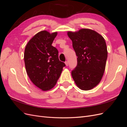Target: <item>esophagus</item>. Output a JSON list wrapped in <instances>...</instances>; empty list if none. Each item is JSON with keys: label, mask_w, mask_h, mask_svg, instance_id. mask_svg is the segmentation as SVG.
<instances>
[{"label": "esophagus", "mask_w": 127, "mask_h": 127, "mask_svg": "<svg viewBox=\"0 0 127 127\" xmlns=\"http://www.w3.org/2000/svg\"><path fill=\"white\" fill-rule=\"evenodd\" d=\"M64 63H65V64H66V66H68V61H66V62H65Z\"/></svg>", "instance_id": "34e87169"}]
</instances>
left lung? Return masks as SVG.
<instances>
[{
  "label": "left lung",
  "mask_w": 127,
  "mask_h": 127,
  "mask_svg": "<svg viewBox=\"0 0 127 127\" xmlns=\"http://www.w3.org/2000/svg\"><path fill=\"white\" fill-rule=\"evenodd\" d=\"M77 56V65L71 72L73 79L80 90L93 89L101 82L105 71L107 57L104 37L93 30L82 29L68 31Z\"/></svg>",
  "instance_id": "obj_1"
}]
</instances>
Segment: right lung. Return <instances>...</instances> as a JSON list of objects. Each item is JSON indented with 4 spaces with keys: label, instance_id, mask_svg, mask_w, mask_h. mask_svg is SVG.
Masks as SVG:
<instances>
[{
    "label": "right lung",
    "instance_id": "right-lung-1",
    "mask_svg": "<svg viewBox=\"0 0 127 127\" xmlns=\"http://www.w3.org/2000/svg\"><path fill=\"white\" fill-rule=\"evenodd\" d=\"M57 32L42 31L26 44L24 62L26 72L32 82L43 91L54 87L60 77L64 63L58 58V51L52 43Z\"/></svg>",
    "mask_w": 127,
    "mask_h": 127
}]
</instances>
